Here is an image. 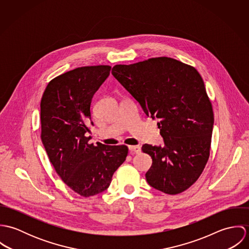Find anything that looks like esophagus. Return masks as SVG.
Wrapping results in <instances>:
<instances>
[{
	"mask_svg": "<svg viewBox=\"0 0 249 249\" xmlns=\"http://www.w3.org/2000/svg\"><path fill=\"white\" fill-rule=\"evenodd\" d=\"M130 154H135V153H139L141 151V146L140 145H129L128 146Z\"/></svg>",
	"mask_w": 249,
	"mask_h": 249,
	"instance_id": "34e87169",
	"label": "esophagus"
}]
</instances>
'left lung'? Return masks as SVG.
I'll return each mask as SVG.
<instances>
[{
    "instance_id": "8db88e82",
    "label": "left lung",
    "mask_w": 249,
    "mask_h": 249,
    "mask_svg": "<svg viewBox=\"0 0 249 249\" xmlns=\"http://www.w3.org/2000/svg\"><path fill=\"white\" fill-rule=\"evenodd\" d=\"M112 74L146 116L159 119L165 145L142 146L152 158L147 183L168 195L184 192L200 177L210 155L213 107L201 75L166 56L115 65Z\"/></svg>"
}]
</instances>
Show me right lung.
Listing matches in <instances>:
<instances>
[{
  "label": "right lung",
  "instance_id": "right-lung-1",
  "mask_svg": "<svg viewBox=\"0 0 249 249\" xmlns=\"http://www.w3.org/2000/svg\"><path fill=\"white\" fill-rule=\"evenodd\" d=\"M108 65L78 67L52 79L41 99V140L56 174L74 193L89 197L106 191L128 147L89 143L94 94Z\"/></svg>",
  "mask_w": 249,
  "mask_h": 249
}]
</instances>
